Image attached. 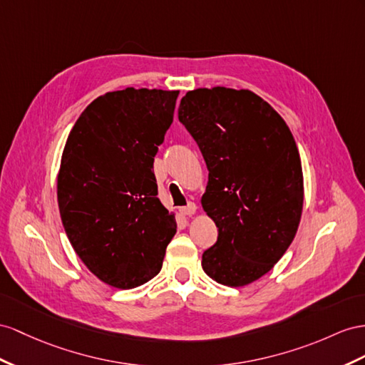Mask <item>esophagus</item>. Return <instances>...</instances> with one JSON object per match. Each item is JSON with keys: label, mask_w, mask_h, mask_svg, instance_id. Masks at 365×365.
<instances>
[{"label": "esophagus", "mask_w": 365, "mask_h": 365, "mask_svg": "<svg viewBox=\"0 0 365 365\" xmlns=\"http://www.w3.org/2000/svg\"><path fill=\"white\" fill-rule=\"evenodd\" d=\"M195 211H197V207H195V203H192V202H190L188 205H186V207H183L180 210L183 216H192V214H195Z\"/></svg>", "instance_id": "obj_1"}]
</instances>
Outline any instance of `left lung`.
<instances>
[{"label": "left lung", "instance_id": "obj_1", "mask_svg": "<svg viewBox=\"0 0 365 365\" xmlns=\"http://www.w3.org/2000/svg\"><path fill=\"white\" fill-rule=\"evenodd\" d=\"M179 120L210 171L202 207L219 236L202 255L203 272L248 285L277 264L301 222L304 177L292 130L255 92L220 86L186 92Z\"/></svg>", "mask_w": 365, "mask_h": 365}]
</instances>
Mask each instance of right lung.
I'll return each instance as SVG.
<instances>
[{
  "instance_id": "right-lung-1",
  "label": "right lung",
  "mask_w": 365,
  "mask_h": 365,
  "mask_svg": "<svg viewBox=\"0 0 365 365\" xmlns=\"http://www.w3.org/2000/svg\"><path fill=\"white\" fill-rule=\"evenodd\" d=\"M179 91L108 92L81 112L57 180L64 231L89 272L115 288L160 273L175 235L157 197L154 157L173 123Z\"/></svg>"
}]
</instances>
